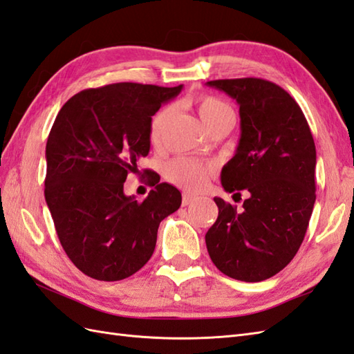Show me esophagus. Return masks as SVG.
Segmentation results:
<instances>
[{
  "instance_id": "obj_1",
  "label": "esophagus",
  "mask_w": 354,
  "mask_h": 354,
  "mask_svg": "<svg viewBox=\"0 0 354 354\" xmlns=\"http://www.w3.org/2000/svg\"><path fill=\"white\" fill-rule=\"evenodd\" d=\"M194 201H196L194 196L188 194V193H184V196H183V207H187V205H190Z\"/></svg>"
}]
</instances>
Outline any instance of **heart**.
<instances>
[{
	"instance_id": "obj_1",
	"label": "heart",
	"mask_w": 354,
	"mask_h": 354,
	"mask_svg": "<svg viewBox=\"0 0 354 354\" xmlns=\"http://www.w3.org/2000/svg\"><path fill=\"white\" fill-rule=\"evenodd\" d=\"M194 110L199 116L203 127L208 131L217 123L226 119H234V111L225 101L212 95H199L192 101ZM171 118L170 106H164L151 120L149 136L153 145H160L166 134L169 120ZM212 174V167L208 164H201L193 160L178 158L170 164L167 169V176L174 183L185 187L190 192H201L208 184Z\"/></svg>"
}]
</instances>
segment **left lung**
Masks as SVG:
<instances>
[{"label": "left lung", "mask_w": 354, "mask_h": 354, "mask_svg": "<svg viewBox=\"0 0 354 354\" xmlns=\"http://www.w3.org/2000/svg\"><path fill=\"white\" fill-rule=\"evenodd\" d=\"M240 105L241 137L221 170L227 193L248 190L243 211L214 197L218 217L205 241L214 266L243 282H261L290 264L315 203L314 137L299 104L261 78L207 83Z\"/></svg>", "instance_id": "1"}]
</instances>
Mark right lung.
I'll use <instances>...</instances> for the list:
<instances>
[{
    "label": "right lung",
    "instance_id": "1",
    "mask_svg": "<svg viewBox=\"0 0 354 354\" xmlns=\"http://www.w3.org/2000/svg\"><path fill=\"white\" fill-rule=\"evenodd\" d=\"M183 84L116 83L73 95L46 142L45 201L57 235L78 270L97 281L133 276L151 259L161 220L180 207L160 179L143 202L123 183L151 149V120Z\"/></svg>",
    "mask_w": 354,
    "mask_h": 354
}]
</instances>
